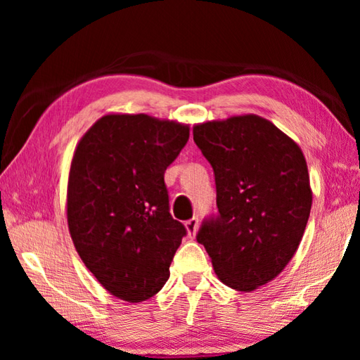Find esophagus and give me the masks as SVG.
Returning a JSON list of instances; mask_svg holds the SVG:
<instances>
[{
	"instance_id": "34e87169",
	"label": "esophagus",
	"mask_w": 360,
	"mask_h": 360,
	"mask_svg": "<svg viewBox=\"0 0 360 360\" xmlns=\"http://www.w3.org/2000/svg\"><path fill=\"white\" fill-rule=\"evenodd\" d=\"M186 229H187L188 236H191V238H193L195 233H197V230H198V217L188 219V221L186 222Z\"/></svg>"
}]
</instances>
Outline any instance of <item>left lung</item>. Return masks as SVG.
<instances>
[{"mask_svg":"<svg viewBox=\"0 0 360 360\" xmlns=\"http://www.w3.org/2000/svg\"><path fill=\"white\" fill-rule=\"evenodd\" d=\"M193 141L214 172L217 214L197 233L217 278L249 292L276 278L300 245L311 188L298 146L259 115L193 127Z\"/></svg>","mask_w":360,"mask_h":360,"instance_id":"1","label":"left lung"}]
</instances>
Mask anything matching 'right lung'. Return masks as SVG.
Wrapping results in <instances>:
<instances>
[{
    "mask_svg": "<svg viewBox=\"0 0 360 360\" xmlns=\"http://www.w3.org/2000/svg\"><path fill=\"white\" fill-rule=\"evenodd\" d=\"M187 141V125L111 114L77 144L68 181L70 233L90 273L122 300H148L168 281L187 230L169 212L165 172Z\"/></svg>",
    "mask_w": 360,
    "mask_h": 360,
    "instance_id": "right-lung-1",
    "label": "right lung"
}]
</instances>
